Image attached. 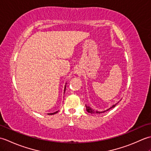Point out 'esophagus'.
<instances>
[{
	"instance_id": "obj_1",
	"label": "esophagus",
	"mask_w": 151,
	"mask_h": 151,
	"mask_svg": "<svg viewBox=\"0 0 151 151\" xmlns=\"http://www.w3.org/2000/svg\"><path fill=\"white\" fill-rule=\"evenodd\" d=\"M75 73H76V75H78L80 76V75H81V74L82 73V70L81 69L76 68V70H75Z\"/></svg>"
}]
</instances>
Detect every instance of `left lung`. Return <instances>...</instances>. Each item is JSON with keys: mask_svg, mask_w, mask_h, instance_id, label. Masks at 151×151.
Wrapping results in <instances>:
<instances>
[{"mask_svg": "<svg viewBox=\"0 0 151 151\" xmlns=\"http://www.w3.org/2000/svg\"><path fill=\"white\" fill-rule=\"evenodd\" d=\"M116 104H115V105H113L110 108H109V109H108V110H105V111H95L94 110H93L92 108H91L90 107H89V106H87L86 105V110L88 111V112H89V113H91V114H101V113H104V112H105V111H108L109 110H110V109H111L112 108H114V107H115V106H116Z\"/></svg>", "mask_w": 151, "mask_h": 151, "instance_id": "8db88e82", "label": "left lung"}]
</instances>
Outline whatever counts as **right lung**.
Wrapping results in <instances>:
<instances>
[{
  "label": "right lung",
  "mask_w": 151,
  "mask_h": 151,
  "mask_svg": "<svg viewBox=\"0 0 151 151\" xmlns=\"http://www.w3.org/2000/svg\"><path fill=\"white\" fill-rule=\"evenodd\" d=\"M58 111H56V112H54V113H52V114H50V115H53V114H56Z\"/></svg>",
  "instance_id": "right-lung-1"
}]
</instances>
